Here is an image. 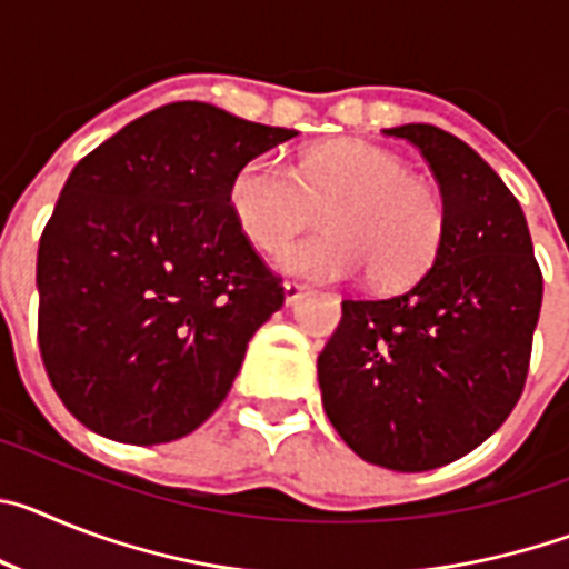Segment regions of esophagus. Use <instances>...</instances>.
Segmentation results:
<instances>
[{
    "instance_id": "1",
    "label": "esophagus",
    "mask_w": 569,
    "mask_h": 569,
    "mask_svg": "<svg viewBox=\"0 0 569 569\" xmlns=\"http://www.w3.org/2000/svg\"><path fill=\"white\" fill-rule=\"evenodd\" d=\"M305 293H308V288H305V284H299V281H284V301H288V305L301 301L305 299Z\"/></svg>"
}]
</instances>
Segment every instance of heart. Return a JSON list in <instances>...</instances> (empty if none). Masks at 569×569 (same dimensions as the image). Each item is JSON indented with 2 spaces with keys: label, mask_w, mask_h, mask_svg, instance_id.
I'll use <instances>...</instances> for the list:
<instances>
[{
  "label": "heart",
  "mask_w": 569,
  "mask_h": 569,
  "mask_svg": "<svg viewBox=\"0 0 569 569\" xmlns=\"http://www.w3.org/2000/svg\"><path fill=\"white\" fill-rule=\"evenodd\" d=\"M236 228L261 253H276L322 210L326 233L281 251L279 268L310 281L359 279L381 290L419 281L439 259L445 199L407 173L399 156L367 142H328L299 156L293 170L256 156L230 179Z\"/></svg>",
  "instance_id": "b5f03b06"
}]
</instances>
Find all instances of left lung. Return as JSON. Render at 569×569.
<instances>
[{"instance_id":"obj_1","label":"left lung","mask_w":569,"mask_h":569,"mask_svg":"<svg viewBox=\"0 0 569 569\" xmlns=\"http://www.w3.org/2000/svg\"><path fill=\"white\" fill-rule=\"evenodd\" d=\"M416 144L447 210L439 259L413 288L345 299L319 353L321 405L370 465H450L505 425L525 390L545 279L521 204L470 144L433 124L385 130Z\"/></svg>"}]
</instances>
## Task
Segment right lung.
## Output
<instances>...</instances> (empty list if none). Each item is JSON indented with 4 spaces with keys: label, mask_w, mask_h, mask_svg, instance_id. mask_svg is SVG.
<instances>
[{
    "label": "right lung",
    "mask_w": 569,
    "mask_h": 569,
    "mask_svg": "<svg viewBox=\"0 0 569 569\" xmlns=\"http://www.w3.org/2000/svg\"><path fill=\"white\" fill-rule=\"evenodd\" d=\"M293 136L173 102L68 176L39 239V350L62 405L93 433L182 439L230 393L284 288L236 228L228 188Z\"/></svg>",
    "instance_id": "obj_1"
}]
</instances>
